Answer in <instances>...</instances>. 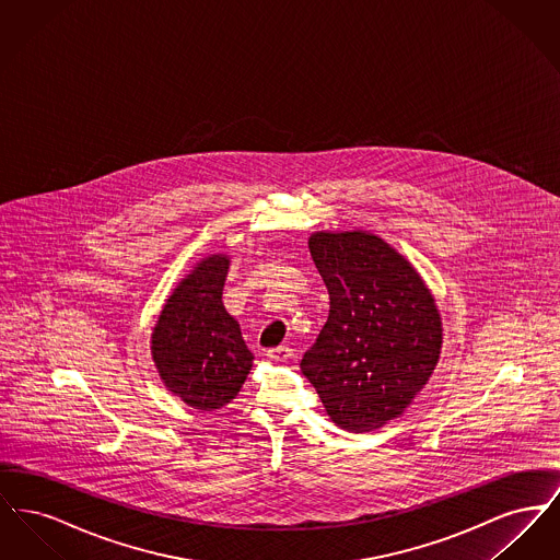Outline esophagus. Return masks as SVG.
I'll use <instances>...</instances> for the list:
<instances>
[{"label": "esophagus", "mask_w": 560, "mask_h": 560, "mask_svg": "<svg viewBox=\"0 0 560 560\" xmlns=\"http://www.w3.org/2000/svg\"><path fill=\"white\" fill-rule=\"evenodd\" d=\"M292 354V348L285 347V345H283V347L270 348V350H267V357L270 361H288Z\"/></svg>", "instance_id": "34e87169"}]
</instances>
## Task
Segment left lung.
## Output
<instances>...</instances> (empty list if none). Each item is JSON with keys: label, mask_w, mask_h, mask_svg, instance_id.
Listing matches in <instances>:
<instances>
[{"label": "left lung", "mask_w": 560, "mask_h": 560, "mask_svg": "<svg viewBox=\"0 0 560 560\" xmlns=\"http://www.w3.org/2000/svg\"><path fill=\"white\" fill-rule=\"evenodd\" d=\"M308 247L329 315L300 370L336 427L370 432L424 388L441 352V317L422 277L380 237L315 233Z\"/></svg>", "instance_id": "1"}]
</instances>
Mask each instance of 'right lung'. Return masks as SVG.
<instances>
[{"label": "right lung", "instance_id": "obj_1", "mask_svg": "<svg viewBox=\"0 0 560 560\" xmlns=\"http://www.w3.org/2000/svg\"><path fill=\"white\" fill-rule=\"evenodd\" d=\"M226 272L222 254L201 260L167 298L151 342L165 386L201 411L235 399L254 361L222 304Z\"/></svg>", "mask_w": 560, "mask_h": 560}]
</instances>
